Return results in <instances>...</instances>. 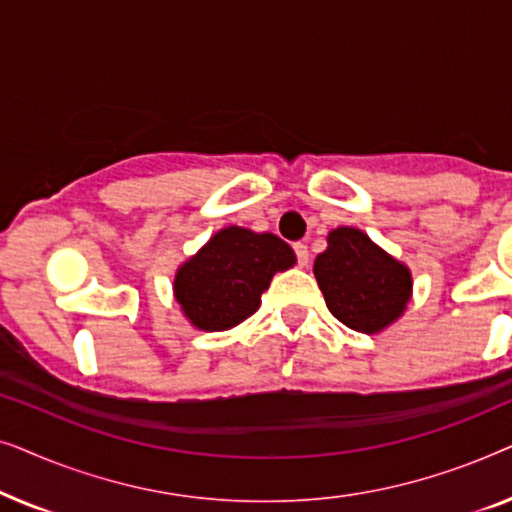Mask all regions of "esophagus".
Segmentation results:
<instances>
[{"label":"esophagus","mask_w":512,"mask_h":512,"mask_svg":"<svg viewBox=\"0 0 512 512\" xmlns=\"http://www.w3.org/2000/svg\"><path fill=\"white\" fill-rule=\"evenodd\" d=\"M293 251H296V258H298V265H305L310 263V251H307V244H303V242H296L293 244Z\"/></svg>","instance_id":"obj_1"}]
</instances>
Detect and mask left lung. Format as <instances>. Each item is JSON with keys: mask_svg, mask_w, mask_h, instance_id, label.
Segmentation results:
<instances>
[{"mask_svg": "<svg viewBox=\"0 0 512 512\" xmlns=\"http://www.w3.org/2000/svg\"><path fill=\"white\" fill-rule=\"evenodd\" d=\"M314 277L328 310L347 328L380 333L405 312L412 275L359 228H335L314 261Z\"/></svg>", "mask_w": 512, "mask_h": 512, "instance_id": "obj_1", "label": "left lung"}]
</instances>
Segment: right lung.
<instances>
[{"mask_svg":"<svg viewBox=\"0 0 512 512\" xmlns=\"http://www.w3.org/2000/svg\"><path fill=\"white\" fill-rule=\"evenodd\" d=\"M296 254L272 233L228 226L174 275V298L200 331H228L251 317L277 272L293 268Z\"/></svg>","mask_w":512,"mask_h":512,"instance_id":"obj_1","label":"right lung"}]
</instances>
